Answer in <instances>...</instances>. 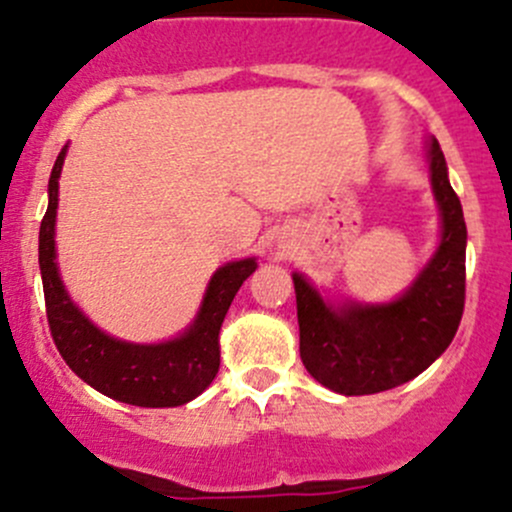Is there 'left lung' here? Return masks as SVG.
I'll return each instance as SVG.
<instances>
[{
	"instance_id": "8db88e82",
	"label": "left lung",
	"mask_w": 512,
	"mask_h": 512,
	"mask_svg": "<svg viewBox=\"0 0 512 512\" xmlns=\"http://www.w3.org/2000/svg\"><path fill=\"white\" fill-rule=\"evenodd\" d=\"M441 237L431 260L391 302L324 297L294 272L299 356L309 374L344 396L406 384L448 349L466 302V220L436 138L426 143Z\"/></svg>"
}]
</instances>
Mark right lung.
<instances>
[{"label":"right lung","instance_id":"add662e5","mask_svg":"<svg viewBox=\"0 0 512 512\" xmlns=\"http://www.w3.org/2000/svg\"><path fill=\"white\" fill-rule=\"evenodd\" d=\"M69 146L61 148L49 178V208L39 227V270L46 319L56 349L79 379L108 399L143 409H173L213 384L220 369V327L242 282L257 270L255 257L227 262L210 277L198 314L168 342L136 344L98 329L74 304L56 262L59 178Z\"/></svg>","mask_w":512,"mask_h":512}]
</instances>
